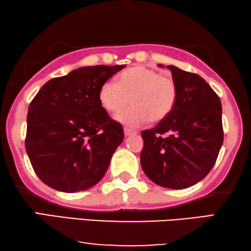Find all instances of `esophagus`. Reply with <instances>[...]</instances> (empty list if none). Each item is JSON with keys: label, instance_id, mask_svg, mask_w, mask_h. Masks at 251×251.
<instances>
[{"label": "esophagus", "instance_id": "esophagus-1", "mask_svg": "<svg viewBox=\"0 0 251 251\" xmlns=\"http://www.w3.org/2000/svg\"><path fill=\"white\" fill-rule=\"evenodd\" d=\"M135 133H137L135 130H131L129 128H125V135L126 136H131V135H135Z\"/></svg>", "mask_w": 251, "mask_h": 251}]
</instances>
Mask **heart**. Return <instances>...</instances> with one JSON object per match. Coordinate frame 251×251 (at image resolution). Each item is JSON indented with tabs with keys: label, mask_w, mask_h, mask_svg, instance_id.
I'll list each match as a JSON object with an SVG mask.
<instances>
[{
	"label": "heart",
	"mask_w": 251,
	"mask_h": 251,
	"mask_svg": "<svg viewBox=\"0 0 251 251\" xmlns=\"http://www.w3.org/2000/svg\"><path fill=\"white\" fill-rule=\"evenodd\" d=\"M177 84L173 77L153 68L135 66L120 75L118 82L108 80L99 89V101L106 111L120 113L116 119L128 126L150 121H162L173 112L177 101Z\"/></svg>",
	"instance_id": "b5f03b06"
}]
</instances>
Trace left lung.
Segmentation results:
<instances>
[{
	"mask_svg": "<svg viewBox=\"0 0 251 251\" xmlns=\"http://www.w3.org/2000/svg\"><path fill=\"white\" fill-rule=\"evenodd\" d=\"M167 68L177 84V101L166 119L142 132L140 164L155 184L181 190L203 179L216 163L224 140L222 102L200 75Z\"/></svg>",
	"mask_w": 251,
	"mask_h": 251,
	"instance_id": "left-lung-1",
	"label": "left lung"
}]
</instances>
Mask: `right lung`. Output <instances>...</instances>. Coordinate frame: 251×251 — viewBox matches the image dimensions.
Segmentation results:
<instances>
[{
  "label": "right lung",
  "mask_w": 251,
  "mask_h": 251,
  "mask_svg": "<svg viewBox=\"0 0 251 251\" xmlns=\"http://www.w3.org/2000/svg\"><path fill=\"white\" fill-rule=\"evenodd\" d=\"M123 68H77L51 78L30 101L26 152L37 177L49 187L74 193L104 177L125 133L101 106L99 89Z\"/></svg>",
  "instance_id": "1"
}]
</instances>
